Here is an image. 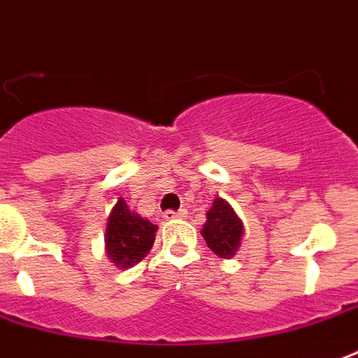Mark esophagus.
<instances>
[{
    "label": "esophagus",
    "mask_w": 358,
    "mask_h": 358,
    "mask_svg": "<svg viewBox=\"0 0 358 358\" xmlns=\"http://www.w3.org/2000/svg\"><path fill=\"white\" fill-rule=\"evenodd\" d=\"M185 217V211L179 210V211H173V210H168L164 211V219H168V221H173V219H181Z\"/></svg>",
    "instance_id": "obj_1"
}]
</instances>
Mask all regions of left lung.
I'll list each match as a JSON object with an SVG mask.
<instances>
[{
  "label": "left lung",
  "instance_id": "8db88e82",
  "mask_svg": "<svg viewBox=\"0 0 358 358\" xmlns=\"http://www.w3.org/2000/svg\"><path fill=\"white\" fill-rule=\"evenodd\" d=\"M206 223L202 227V236L211 252L223 259H231L238 250L242 238V223L236 217L233 208L225 200L215 198L210 211L206 213Z\"/></svg>",
  "mask_w": 358,
  "mask_h": 358
}]
</instances>
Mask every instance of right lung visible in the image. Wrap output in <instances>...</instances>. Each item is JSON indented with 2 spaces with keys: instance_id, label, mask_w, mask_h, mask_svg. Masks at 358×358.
Masks as SVG:
<instances>
[{
  "instance_id": "right-lung-1",
  "label": "right lung",
  "mask_w": 358,
  "mask_h": 358,
  "mask_svg": "<svg viewBox=\"0 0 358 358\" xmlns=\"http://www.w3.org/2000/svg\"><path fill=\"white\" fill-rule=\"evenodd\" d=\"M158 225L127 210L125 200L114 206L106 225V254L118 268H129L150 252Z\"/></svg>"
}]
</instances>
